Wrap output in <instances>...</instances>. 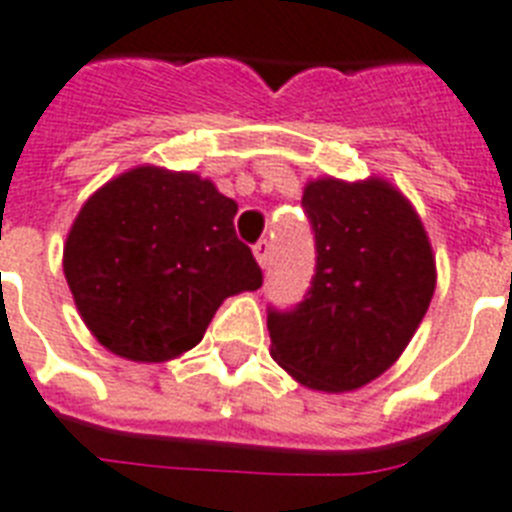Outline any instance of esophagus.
<instances>
[{"instance_id":"34e87169","label":"esophagus","mask_w":512,"mask_h":512,"mask_svg":"<svg viewBox=\"0 0 512 512\" xmlns=\"http://www.w3.org/2000/svg\"><path fill=\"white\" fill-rule=\"evenodd\" d=\"M253 256H256V261H259L261 269H267L269 259H272V245H269L267 240H259V243L253 245Z\"/></svg>"}]
</instances>
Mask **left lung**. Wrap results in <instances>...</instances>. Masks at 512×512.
I'll list each match as a JSON object with an SVG mask.
<instances>
[{"label": "left lung", "mask_w": 512, "mask_h": 512, "mask_svg": "<svg viewBox=\"0 0 512 512\" xmlns=\"http://www.w3.org/2000/svg\"><path fill=\"white\" fill-rule=\"evenodd\" d=\"M301 206L317 267L301 304L269 306L272 357L306 388L354 391L412 341L436 290V259L412 203L386 179H314Z\"/></svg>", "instance_id": "8db88e82"}]
</instances>
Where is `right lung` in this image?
<instances>
[{"label":"right lung","mask_w":512,"mask_h":512,"mask_svg":"<svg viewBox=\"0 0 512 512\" xmlns=\"http://www.w3.org/2000/svg\"><path fill=\"white\" fill-rule=\"evenodd\" d=\"M237 203L192 171L137 166L81 206L63 272L108 351L166 362L198 346L224 298L261 288L235 235Z\"/></svg>","instance_id":"1"}]
</instances>
